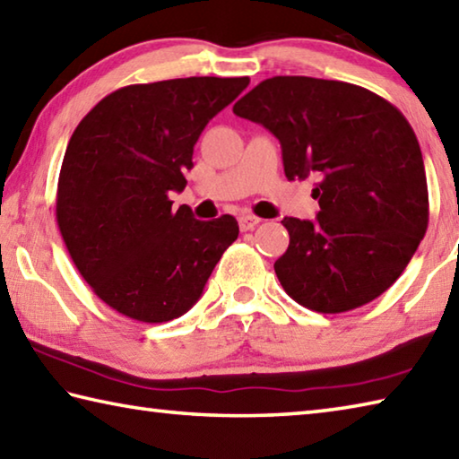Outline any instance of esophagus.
<instances>
[{
    "label": "esophagus",
    "mask_w": 459,
    "mask_h": 459,
    "mask_svg": "<svg viewBox=\"0 0 459 459\" xmlns=\"http://www.w3.org/2000/svg\"><path fill=\"white\" fill-rule=\"evenodd\" d=\"M258 222H261V219H258V216H255V214H240L238 216L240 230H253Z\"/></svg>",
    "instance_id": "1"
}]
</instances>
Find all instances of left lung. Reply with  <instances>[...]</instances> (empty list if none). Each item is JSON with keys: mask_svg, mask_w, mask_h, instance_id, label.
Masks as SVG:
<instances>
[{"mask_svg": "<svg viewBox=\"0 0 459 459\" xmlns=\"http://www.w3.org/2000/svg\"><path fill=\"white\" fill-rule=\"evenodd\" d=\"M273 132L289 180L315 174V221L285 216L282 289L316 313H345L394 285L429 221L421 148L405 116L339 80L274 76L232 106Z\"/></svg>", "mask_w": 459, "mask_h": 459, "instance_id": "left-lung-1", "label": "left lung"}]
</instances>
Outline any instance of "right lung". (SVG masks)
<instances>
[{"instance_id":"obj_1","label":"right lung","mask_w":459,"mask_h":459,"mask_svg":"<svg viewBox=\"0 0 459 459\" xmlns=\"http://www.w3.org/2000/svg\"><path fill=\"white\" fill-rule=\"evenodd\" d=\"M243 78H177L108 94L65 148L56 219L74 264L114 311L143 323L185 315L203 295L237 219L196 221L170 190L206 124L248 86Z\"/></svg>"}]
</instances>
